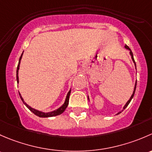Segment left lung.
Masks as SVG:
<instances>
[{"label":"left lung","mask_w":152,"mask_h":152,"mask_svg":"<svg viewBox=\"0 0 152 152\" xmlns=\"http://www.w3.org/2000/svg\"><path fill=\"white\" fill-rule=\"evenodd\" d=\"M124 48H126V50H128L129 51V54H130V56H131V58H132V61H133V63H134V66H135V69H136V64H135V62H134V57H133V54H132V50H130V48H129V47H128L127 45H124ZM136 85H137V80L135 81V84H134V90H133V92H132V96H130V98H129V99L128 100L127 102H126V104H125V105L124 106V107H123V110H124V109L126 108V107H127V106H128V104H129V102H131V100H132V98H133V96H134V92H135V89H136ZM88 101H90V100H89V97H88ZM123 110H121V111H123ZM121 111H120V112H118V113H116V115H118V114H119V113H121Z\"/></svg>","instance_id":"1"}]
</instances>
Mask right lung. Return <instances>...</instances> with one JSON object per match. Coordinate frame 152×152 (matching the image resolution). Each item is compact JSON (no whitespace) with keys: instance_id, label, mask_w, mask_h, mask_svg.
Listing matches in <instances>:
<instances>
[{"instance_id":"1","label":"right lung","mask_w":152,"mask_h":152,"mask_svg":"<svg viewBox=\"0 0 152 152\" xmlns=\"http://www.w3.org/2000/svg\"><path fill=\"white\" fill-rule=\"evenodd\" d=\"M23 52H24V51H23ZM23 53H22L21 56H20V60H19V63H18V68H17V82H18V83H19V76H18V72H19V69H20V61H21L22 57H23ZM70 93H71V89H70V90L69 91L68 93H67L66 96V99H65L64 102V104H62V105L61 106V107H59L58 108L56 109V110H53V111H50V112H48V113L42 112V111L38 110H37V109H34V108H33V107H31V106H29L28 104L27 103H26V102L24 101V99H23V98L22 97V96H21V94H20V92H19V94H20V98H21V100H22V101H23V102L24 103L25 105H26V107H27L28 108L29 110H31V112L33 113H34V114H35L36 115H37V116L41 117V118H48V117L56 116V115H60V114H61L62 113L64 112V110H66V108L67 106H68V104H69V98Z\"/></svg>"}]
</instances>
